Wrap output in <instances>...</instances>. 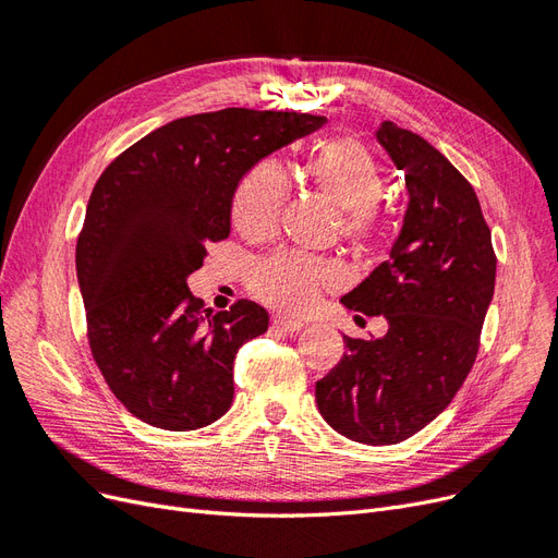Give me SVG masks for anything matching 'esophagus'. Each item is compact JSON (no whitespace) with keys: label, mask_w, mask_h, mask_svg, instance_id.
<instances>
[{"label":"esophagus","mask_w":558,"mask_h":558,"mask_svg":"<svg viewBox=\"0 0 558 558\" xmlns=\"http://www.w3.org/2000/svg\"><path fill=\"white\" fill-rule=\"evenodd\" d=\"M272 324H275L277 328L286 330V332H298V330L305 328V324H302V320H298V318H291V316H281V314L272 316Z\"/></svg>","instance_id":"1"}]
</instances>
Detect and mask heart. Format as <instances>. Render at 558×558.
Masks as SVG:
<instances>
[{"instance_id":"1","label":"heart","mask_w":558,"mask_h":558,"mask_svg":"<svg viewBox=\"0 0 558 558\" xmlns=\"http://www.w3.org/2000/svg\"><path fill=\"white\" fill-rule=\"evenodd\" d=\"M300 179L307 189L326 199L340 216L342 240L359 253L377 244L384 234V218L375 202L384 189V174L375 156L353 137H330L318 142ZM286 185L277 170L267 165L251 170L232 195V228L248 242H263L277 228ZM340 275L328 263L272 256L256 267L251 289L263 302L283 312H307Z\"/></svg>"}]
</instances>
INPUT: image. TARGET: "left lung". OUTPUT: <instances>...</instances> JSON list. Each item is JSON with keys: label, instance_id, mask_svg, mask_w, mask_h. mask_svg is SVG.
<instances>
[{"label": "left lung", "instance_id": "8db88e82", "mask_svg": "<svg viewBox=\"0 0 558 558\" xmlns=\"http://www.w3.org/2000/svg\"><path fill=\"white\" fill-rule=\"evenodd\" d=\"M377 142L404 174L410 202L388 258L340 302L384 316L377 340L344 337L347 353L316 381L326 424L353 442L396 445L440 414L477 359L496 286V253L480 199L418 134L384 121Z\"/></svg>", "mask_w": 558, "mask_h": 558}]
</instances>
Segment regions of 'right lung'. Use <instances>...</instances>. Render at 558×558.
<instances>
[{
	"instance_id": "1",
	"label": "right lung",
	"mask_w": 558,
	"mask_h": 558,
	"mask_svg": "<svg viewBox=\"0 0 558 558\" xmlns=\"http://www.w3.org/2000/svg\"><path fill=\"white\" fill-rule=\"evenodd\" d=\"M324 116L221 109L177 118L97 179L76 242V277L99 373L125 410L165 430L214 424L232 404V363L267 330L251 300L205 310L189 277L230 234L242 177Z\"/></svg>"
}]
</instances>
